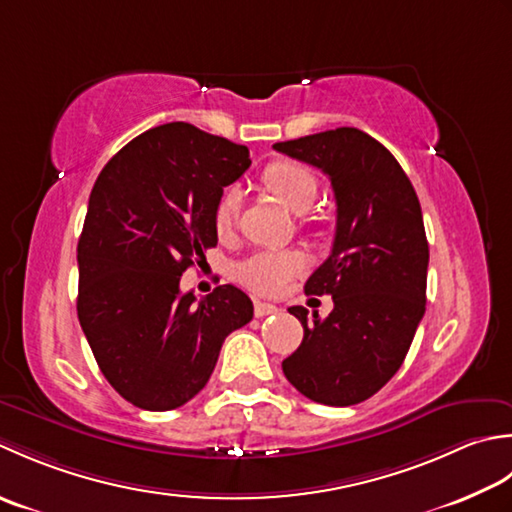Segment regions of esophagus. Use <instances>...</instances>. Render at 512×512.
<instances>
[{
  "mask_svg": "<svg viewBox=\"0 0 512 512\" xmlns=\"http://www.w3.org/2000/svg\"><path fill=\"white\" fill-rule=\"evenodd\" d=\"M278 307L271 305V302H254V314L256 318H265V316H271L276 314Z\"/></svg>",
  "mask_w": 512,
  "mask_h": 512,
  "instance_id": "esophagus-1",
  "label": "esophagus"
}]
</instances>
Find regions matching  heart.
Returning <instances> with one entry per match:
<instances>
[{
	"mask_svg": "<svg viewBox=\"0 0 512 512\" xmlns=\"http://www.w3.org/2000/svg\"><path fill=\"white\" fill-rule=\"evenodd\" d=\"M263 183L280 203L287 205L291 212L302 214L314 205L318 196V179L307 165L296 161H276L265 168ZM241 192L238 187H229L223 192L214 210L216 232L225 236L234 229ZM307 260L296 249L283 252H256L236 263L234 276L238 283L263 296H278L289 287L291 280L305 271Z\"/></svg>",
	"mask_w": 512,
	"mask_h": 512,
	"instance_id": "heart-1",
	"label": "heart"
}]
</instances>
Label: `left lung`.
Here are the masks:
<instances>
[{
    "label": "left lung",
    "mask_w": 512,
    "mask_h": 512,
    "mask_svg": "<svg viewBox=\"0 0 512 512\" xmlns=\"http://www.w3.org/2000/svg\"><path fill=\"white\" fill-rule=\"evenodd\" d=\"M274 150L314 165L336 196V238L305 294L333 298L327 318L289 307L305 336L283 360L287 380L318 404L351 406L387 384L409 353L426 305L422 207L395 156L358 128H336Z\"/></svg>",
    "instance_id": "8db88e82"
}]
</instances>
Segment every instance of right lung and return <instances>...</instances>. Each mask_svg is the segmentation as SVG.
I'll return each instance as SVG.
<instances>
[{"mask_svg":"<svg viewBox=\"0 0 512 512\" xmlns=\"http://www.w3.org/2000/svg\"><path fill=\"white\" fill-rule=\"evenodd\" d=\"M249 165L245 145L174 121L132 139L92 187L77 245V316L101 373L139 409L190 402L225 338L254 316L234 285L198 302L179 287L216 247L223 187Z\"/></svg>","mask_w":512,"mask_h":512,"instance_id":"1","label":"right lung"}]
</instances>
